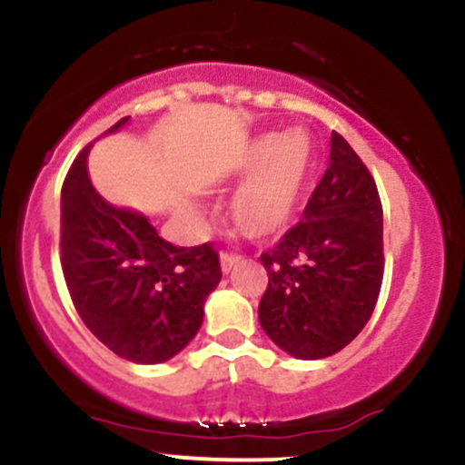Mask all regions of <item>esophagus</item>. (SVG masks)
<instances>
[{
	"instance_id": "esophagus-1",
	"label": "esophagus",
	"mask_w": 465,
	"mask_h": 465,
	"mask_svg": "<svg viewBox=\"0 0 465 465\" xmlns=\"http://www.w3.org/2000/svg\"><path fill=\"white\" fill-rule=\"evenodd\" d=\"M241 261L238 256H233V253H227V252H220V267H223L224 273H229L236 267V262Z\"/></svg>"
}]
</instances>
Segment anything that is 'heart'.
I'll return each instance as SVG.
<instances>
[{
    "instance_id": "obj_1",
    "label": "heart",
    "mask_w": 465,
    "mask_h": 465,
    "mask_svg": "<svg viewBox=\"0 0 465 465\" xmlns=\"http://www.w3.org/2000/svg\"><path fill=\"white\" fill-rule=\"evenodd\" d=\"M312 169V146L302 134H267L247 149L241 175H252L232 203V218L249 238L270 241L294 223Z\"/></svg>"
}]
</instances>
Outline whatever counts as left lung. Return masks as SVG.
<instances>
[{
    "mask_svg": "<svg viewBox=\"0 0 465 465\" xmlns=\"http://www.w3.org/2000/svg\"><path fill=\"white\" fill-rule=\"evenodd\" d=\"M258 321L287 354L314 361L351 343L372 316L383 281V207L348 140L331 134L330 167L302 218L261 253Z\"/></svg>",
    "mask_w": 465,
    "mask_h": 465,
    "instance_id": "8db88e82",
    "label": "left lung"
}]
</instances>
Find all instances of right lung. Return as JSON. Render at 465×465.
Instances as JSON below:
<instances>
[{
	"mask_svg": "<svg viewBox=\"0 0 465 465\" xmlns=\"http://www.w3.org/2000/svg\"><path fill=\"white\" fill-rule=\"evenodd\" d=\"M122 117L109 134L126 124ZM89 146L62 187V272L77 314L117 356L164 363L198 334L204 301L223 278L212 242L175 247L149 218L117 209L93 189Z\"/></svg>",
	"mask_w": 465,
	"mask_h": 465,
	"instance_id": "1",
	"label": "right lung"
}]
</instances>
